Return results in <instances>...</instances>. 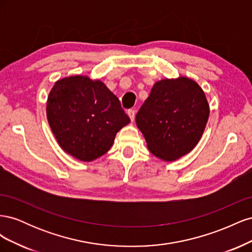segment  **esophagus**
Returning a JSON list of instances; mask_svg holds the SVG:
<instances>
[{
	"label": "esophagus",
	"mask_w": 252,
	"mask_h": 252,
	"mask_svg": "<svg viewBox=\"0 0 252 252\" xmlns=\"http://www.w3.org/2000/svg\"><path fill=\"white\" fill-rule=\"evenodd\" d=\"M127 113H128L129 118H130V120L133 122V120H134V116H135V110H134V109H129V110L127 111Z\"/></svg>",
	"instance_id": "obj_1"
}]
</instances>
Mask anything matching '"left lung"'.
Instances as JSON below:
<instances>
[{
	"mask_svg": "<svg viewBox=\"0 0 252 252\" xmlns=\"http://www.w3.org/2000/svg\"><path fill=\"white\" fill-rule=\"evenodd\" d=\"M209 117L204 91L188 78L162 80L135 116L147 147L164 161H174L200 141Z\"/></svg>",
	"mask_w": 252,
	"mask_h": 252,
	"instance_id": "obj_1",
	"label": "left lung"
}]
</instances>
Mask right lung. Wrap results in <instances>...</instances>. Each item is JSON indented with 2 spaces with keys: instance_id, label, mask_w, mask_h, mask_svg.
Instances as JSON below:
<instances>
[{
  "instance_id": "obj_1",
  "label": "right lung",
  "mask_w": 252,
  "mask_h": 252,
  "mask_svg": "<svg viewBox=\"0 0 252 252\" xmlns=\"http://www.w3.org/2000/svg\"><path fill=\"white\" fill-rule=\"evenodd\" d=\"M47 119L67 154L90 162L105 155L130 119L101 81L75 75L58 81L47 100Z\"/></svg>"
}]
</instances>
